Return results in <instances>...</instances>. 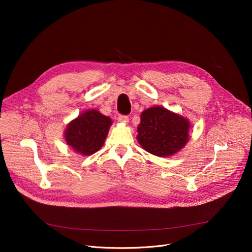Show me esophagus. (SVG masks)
Instances as JSON below:
<instances>
[{
	"label": "esophagus",
	"instance_id": "1",
	"mask_svg": "<svg viewBox=\"0 0 252 252\" xmlns=\"http://www.w3.org/2000/svg\"><path fill=\"white\" fill-rule=\"evenodd\" d=\"M118 122L122 124H127L128 123V117L126 115H119L118 116Z\"/></svg>",
	"mask_w": 252,
	"mask_h": 252
}]
</instances>
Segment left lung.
Returning a JSON list of instances; mask_svg holds the SVG:
<instances>
[{"instance_id": "left-lung-1", "label": "left lung", "mask_w": 252, "mask_h": 252, "mask_svg": "<svg viewBox=\"0 0 252 252\" xmlns=\"http://www.w3.org/2000/svg\"><path fill=\"white\" fill-rule=\"evenodd\" d=\"M189 119L162 106H153L141 113L138 143L144 150L159 157L181 151L190 138Z\"/></svg>"}]
</instances>
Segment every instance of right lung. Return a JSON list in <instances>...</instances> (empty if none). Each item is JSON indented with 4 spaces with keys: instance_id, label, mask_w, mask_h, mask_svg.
Returning <instances> with one entry per match:
<instances>
[{
    "instance_id": "obj_1",
    "label": "right lung",
    "mask_w": 252,
    "mask_h": 252,
    "mask_svg": "<svg viewBox=\"0 0 252 252\" xmlns=\"http://www.w3.org/2000/svg\"><path fill=\"white\" fill-rule=\"evenodd\" d=\"M112 125L111 118L97 109L86 110L66 126V144L78 154L89 156L99 151Z\"/></svg>"
}]
</instances>
